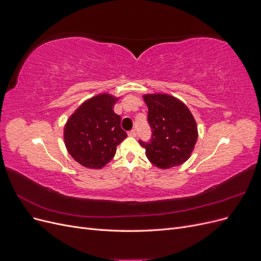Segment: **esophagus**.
<instances>
[{
	"label": "esophagus",
	"mask_w": 261,
	"mask_h": 261,
	"mask_svg": "<svg viewBox=\"0 0 261 261\" xmlns=\"http://www.w3.org/2000/svg\"><path fill=\"white\" fill-rule=\"evenodd\" d=\"M128 136L135 137V136H136V130H135V129H132V130L128 133Z\"/></svg>",
	"instance_id": "1"
}]
</instances>
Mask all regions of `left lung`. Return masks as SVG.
<instances>
[{"instance_id":"left-lung-1","label":"left lung","mask_w":261,"mask_h":261,"mask_svg":"<svg viewBox=\"0 0 261 261\" xmlns=\"http://www.w3.org/2000/svg\"><path fill=\"white\" fill-rule=\"evenodd\" d=\"M148 122L151 127L149 143L139 140L148 160L156 168L170 169L191 156L198 138L197 124L189 109L170 94H145Z\"/></svg>"}]
</instances>
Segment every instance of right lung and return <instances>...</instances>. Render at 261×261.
Returning <instances> with one entry per match:
<instances>
[{
    "label": "right lung",
    "mask_w": 261,
    "mask_h": 261,
    "mask_svg": "<svg viewBox=\"0 0 261 261\" xmlns=\"http://www.w3.org/2000/svg\"><path fill=\"white\" fill-rule=\"evenodd\" d=\"M118 98L100 93L85 101L64 127L68 153L83 167L102 169L113 159L116 147L127 137L121 116L113 111Z\"/></svg>",
    "instance_id": "add662e5"
}]
</instances>
